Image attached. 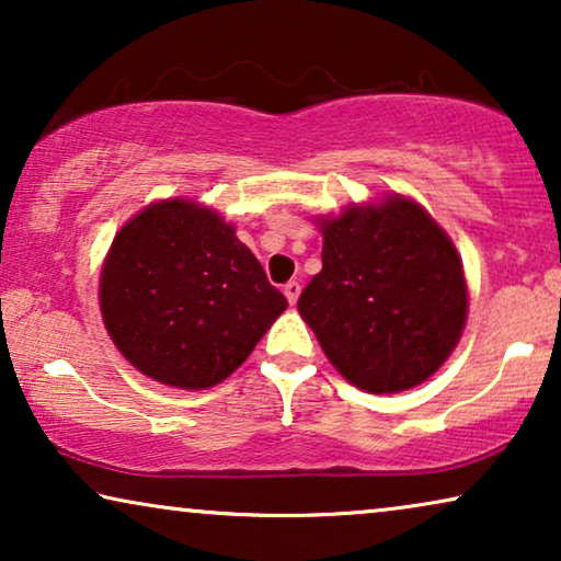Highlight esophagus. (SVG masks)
Wrapping results in <instances>:
<instances>
[{
	"instance_id": "obj_1",
	"label": "esophagus",
	"mask_w": 561,
	"mask_h": 561,
	"mask_svg": "<svg viewBox=\"0 0 561 561\" xmlns=\"http://www.w3.org/2000/svg\"><path fill=\"white\" fill-rule=\"evenodd\" d=\"M283 294H286L288 304L294 306V304L298 301V296H301V283H298V280H288L286 286H283Z\"/></svg>"
}]
</instances>
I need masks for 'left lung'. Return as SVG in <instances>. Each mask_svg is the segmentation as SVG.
Segmentation results:
<instances>
[{
	"label": "left lung",
	"mask_w": 561,
	"mask_h": 561,
	"mask_svg": "<svg viewBox=\"0 0 561 561\" xmlns=\"http://www.w3.org/2000/svg\"><path fill=\"white\" fill-rule=\"evenodd\" d=\"M321 271L298 313L352 386L401 393L432 378L467 321V280L451 237L403 194L319 217Z\"/></svg>",
	"instance_id": "8db88e82"
}]
</instances>
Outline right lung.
I'll return each instance as SVG.
<instances>
[{
  "mask_svg": "<svg viewBox=\"0 0 561 561\" xmlns=\"http://www.w3.org/2000/svg\"><path fill=\"white\" fill-rule=\"evenodd\" d=\"M99 309L129 365L163 386L206 390L250 357L288 301L234 225L175 196L148 204L114 234Z\"/></svg>",
  "mask_w": 561,
  "mask_h": 561,
  "instance_id": "add662e5",
  "label": "right lung"
}]
</instances>
